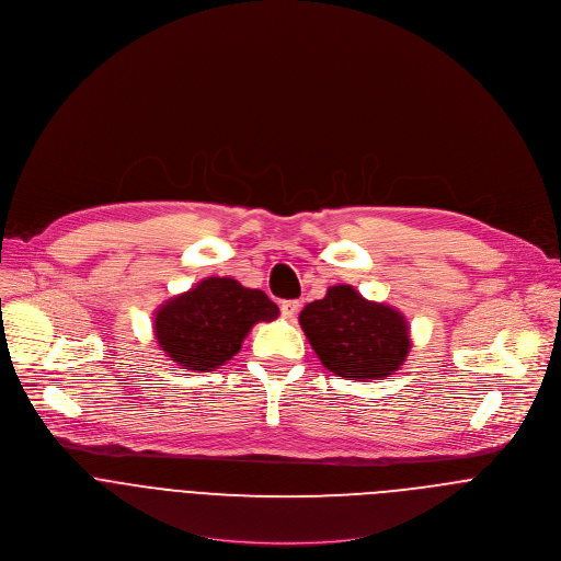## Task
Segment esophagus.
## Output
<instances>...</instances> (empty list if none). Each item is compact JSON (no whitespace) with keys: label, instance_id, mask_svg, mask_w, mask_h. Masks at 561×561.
<instances>
[{"label":"esophagus","instance_id":"1","mask_svg":"<svg viewBox=\"0 0 561 561\" xmlns=\"http://www.w3.org/2000/svg\"><path fill=\"white\" fill-rule=\"evenodd\" d=\"M280 311H283L285 318H296V313L300 311V302L298 300H283Z\"/></svg>","mask_w":561,"mask_h":561}]
</instances>
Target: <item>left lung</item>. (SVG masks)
<instances>
[{
  "label": "left lung",
  "mask_w": 561,
  "mask_h": 561,
  "mask_svg": "<svg viewBox=\"0 0 561 561\" xmlns=\"http://www.w3.org/2000/svg\"><path fill=\"white\" fill-rule=\"evenodd\" d=\"M300 327L337 377L357 381L390 377L410 353V327L390 305L366 300L351 285H333L300 311Z\"/></svg>",
  "instance_id": "1"
}]
</instances>
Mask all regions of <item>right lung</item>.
Listing matches in <instances>:
<instances>
[{"label": "right lung", "instance_id": "right-lung-1", "mask_svg": "<svg viewBox=\"0 0 561 561\" xmlns=\"http://www.w3.org/2000/svg\"><path fill=\"white\" fill-rule=\"evenodd\" d=\"M278 318V307L261 289L234 278L210 276L167 300L153 320L160 348L188 370H215L241 351L256 322Z\"/></svg>", "mask_w": 561, "mask_h": 561}]
</instances>
